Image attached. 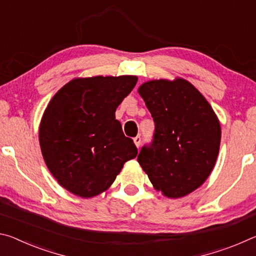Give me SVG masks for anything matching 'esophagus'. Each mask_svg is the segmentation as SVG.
<instances>
[{
  "instance_id": "esophagus-1",
  "label": "esophagus",
  "mask_w": 256,
  "mask_h": 256,
  "mask_svg": "<svg viewBox=\"0 0 256 256\" xmlns=\"http://www.w3.org/2000/svg\"><path fill=\"white\" fill-rule=\"evenodd\" d=\"M134 144L136 146V148H140V146H141V136H136L134 138Z\"/></svg>"
}]
</instances>
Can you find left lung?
<instances>
[{"label": "left lung", "mask_w": 256, "mask_h": 256, "mask_svg": "<svg viewBox=\"0 0 256 256\" xmlns=\"http://www.w3.org/2000/svg\"><path fill=\"white\" fill-rule=\"evenodd\" d=\"M138 92L156 125L152 144L141 149L138 162L162 196H188L214 170L222 140L219 120L204 96L183 78L146 81Z\"/></svg>", "instance_id": "8db88e82"}]
</instances>
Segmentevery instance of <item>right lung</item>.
<instances>
[{
    "label": "right lung",
    "mask_w": 256,
    "mask_h": 256,
    "mask_svg": "<svg viewBox=\"0 0 256 256\" xmlns=\"http://www.w3.org/2000/svg\"><path fill=\"white\" fill-rule=\"evenodd\" d=\"M136 76L76 78L63 86L42 114L40 144L58 183L74 196H97L136 157L115 112L136 86Z\"/></svg>",
    "instance_id": "1"
}]
</instances>
